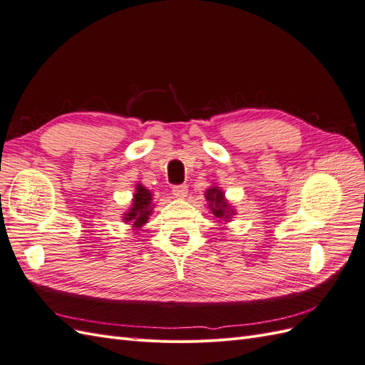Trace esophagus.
<instances>
[{
    "mask_svg": "<svg viewBox=\"0 0 365 365\" xmlns=\"http://www.w3.org/2000/svg\"><path fill=\"white\" fill-rule=\"evenodd\" d=\"M172 193L176 197H180V200H182V197L187 196V185L185 184H176V185H173L172 187Z\"/></svg>",
    "mask_w": 365,
    "mask_h": 365,
    "instance_id": "esophagus-1",
    "label": "esophagus"
}]
</instances>
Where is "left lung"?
Here are the masks:
<instances>
[{
	"mask_svg": "<svg viewBox=\"0 0 365 365\" xmlns=\"http://www.w3.org/2000/svg\"><path fill=\"white\" fill-rule=\"evenodd\" d=\"M205 197L207 201H210V207H212V212L216 217L219 219H228L230 215L233 212V210H230L227 201L224 200V193L220 192L217 187H213V189H210L205 192Z\"/></svg>",
	"mask_w": 365,
	"mask_h": 365,
	"instance_id": "8db88e82",
	"label": "left lung"
}]
</instances>
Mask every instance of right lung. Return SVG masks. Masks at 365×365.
Returning <instances> with one entry per match:
<instances>
[{
  "label": "right lung",
  "instance_id": "1",
  "mask_svg": "<svg viewBox=\"0 0 365 365\" xmlns=\"http://www.w3.org/2000/svg\"><path fill=\"white\" fill-rule=\"evenodd\" d=\"M152 212V193L146 187L138 185L137 193L134 195V201H132V208L125 215L126 222H132L135 228H140Z\"/></svg>",
  "mask_w": 365,
  "mask_h": 365
}]
</instances>
